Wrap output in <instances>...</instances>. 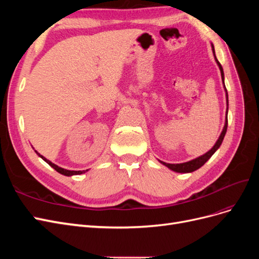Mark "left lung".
Returning <instances> with one entry per match:
<instances>
[{
  "label": "left lung",
  "mask_w": 259,
  "mask_h": 259,
  "mask_svg": "<svg viewBox=\"0 0 259 259\" xmlns=\"http://www.w3.org/2000/svg\"><path fill=\"white\" fill-rule=\"evenodd\" d=\"M213 52H214V46H213ZM215 54V52H214ZM216 59V62L217 65L219 66V69H221V73H222V77H223V82H224V70H223V67L222 65L219 64V61L217 60V58L215 57ZM225 85V83H224ZM225 91H226V95H227V105H228V93H227V90H226V86H225ZM227 113H228V110H227ZM228 115V114H227ZM227 127H228V116H226V123H225V126H224V130L222 132L221 136H219L218 140L216 142L215 146L210 149V150L208 152H206L205 154H203L201 156H199V158L194 159L192 161H189V162H186V163H180V164H169V163H165V162H162L160 161L162 164H164V165L167 166L169 169L174 170V171H177V173H191V171L195 170L200 168L201 166H203L205 164V162L210 158L211 155H213L215 153V151L217 150V149L221 147L223 140H224V137L226 135V132H227Z\"/></svg>",
  "instance_id": "left-lung-1"
}]
</instances>
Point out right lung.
Returning <instances> with one entry per match:
<instances>
[{
    "label": "right lung",
    "instance_id": "right-lung-1",
    "mask_svg": "<svg viewBox=\"0 0 259 259\" xmlns=\"http://www.w3.org/2000/svg\"><path fill=\"white\" fill-rule=\"evenodd\" d=\"M37 153V152H36ZM38 154V153H37ZM41 156V158L49 164V165H51L54 169H56L58 173H60V174H62V175H65V176H72V175H80V174H83V173H85L86 170H69V169H65V168H61V167H59V166H57L56 164H54V163H52L51 161H49L48 159H45L43 155H41V154H38Z\"/></svg>",
    "mask_w": 259,
    "mask_h": 259
}]
</instances>
